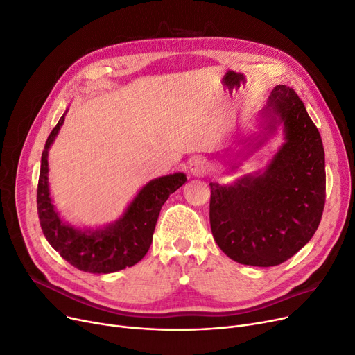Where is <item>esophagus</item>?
I'll use <instances>...</instances> for the list:
<instances>
[{"label":"esophagus","instance_id":"34e87169","mask_svg":"<svg viewBox=\"0 0 355 355\" xmlns=\"http://www.w3.org/2000/svg\"><path fill=\"white\" fill-rule=\"evenodd\" d=\"M189 171L193 177H203L209 171V162L202 157H196L190 161Z\"/></svg>","mask_w":355,"mask_h":355}]
</instances>
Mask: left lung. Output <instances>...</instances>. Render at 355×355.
Here are the masks:
<instances>
[{"instance_id":"obj_1","label":"left lung","mask_w":355,"mask_h":355,"mask_svg":"<svg viewBox=\"0 0 355 355\" xmlns=\"http://www.w3.org/2000/svg\"><path fill=\"white\" fill-rule=\"evenodd\" d=\"M283 128L284 144L264 171L210 182V226L219 248L243 266H279L312 239L325 206V152L303 101L277 85L259 112L246 155ZM234 165L232 169H236Z\"/></svg>"}]
</instances>
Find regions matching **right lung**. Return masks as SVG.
Here are the masks:
<instances>
[{"mask_svg":"<svg viewBox=\"0 0 355 355\" xmlns=\"http://www.w3.org/2000/svg\"><path fill=\"white\" fill-rule=\"evenodd\" d=\"M68 110L51 132L42 153L37 186V213L43 235L59 255L85 272L109 274L132 267L146 255L161 207L187 177L174 173L153 178L139 190L120 218L97 229L75 227L60 218L49 190V149L55 142Z\"/></svg>","mask_w":355,"mask_h":355,"instance_id":"1","label":"right lung"}]
</instances>
